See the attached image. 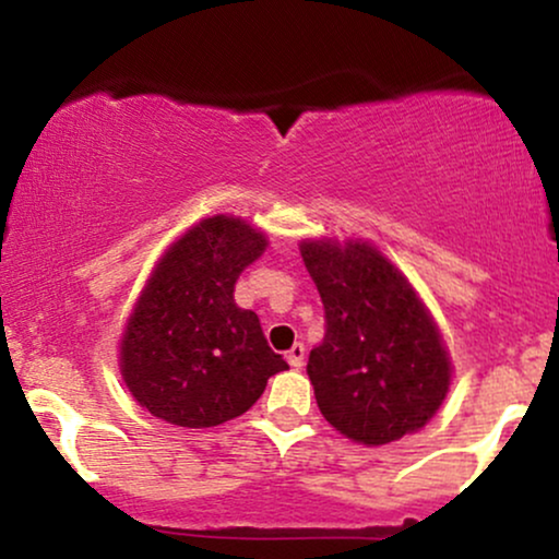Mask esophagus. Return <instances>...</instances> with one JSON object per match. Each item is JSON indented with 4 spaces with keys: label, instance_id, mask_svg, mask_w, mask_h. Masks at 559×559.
I'll return each instance as SVG.
<instances>
[{
    "label": "esophagus",
    "instance_id": "1",
    "mask_svg": "<svg viewBox=\"0 0 559 559\" xmlns=\"http://www.w3.org/2000/svg\"><path fill=\"white\" fill-rule=\"evenodd\" d=\"M305 355H307L305 344L297 342L292 346V349L286 352V360H288V365H292V368H301V365H305Z\"/></svg>",
    "mask_w": 559,
    "mask_h": 559
}]
</instances>
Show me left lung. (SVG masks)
<instances>
[{
  "label": "left lung",
  "mask_w": 559,
  "mask_h": 559,
  "mask_svg": "<svg viewBox=\"0 0 559 559\" xmlns=\"http://www.w3.org/2000/svg\"><path fill=\"white\" fill-rule=\"evenodd\" d=\"M325 310L307 360L323 418L381 447L426 426L449 389V357L431 316L391 262L360 241H301Z\"/></svg>",
  "instance_id": "left-lung-1"
}]
</instances>
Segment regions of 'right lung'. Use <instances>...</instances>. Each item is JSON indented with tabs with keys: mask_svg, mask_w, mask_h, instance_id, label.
<instances>
[{
	"mask_svg": "<svg viewBox=\"0 0 559 559\" xmlns=\"http://www.w3.org/2000/svg\"><path fill=\"white\" fill-rule=\"evenodd\" d=\"M265 243L243 221L217 215L165 252L120 344V370L141 407L173 426H221L288 368L260 318L234 301L236 278Z\"/></svg>",
	"mask_w": 559,
	"mask_h": 559,
	"instance_id": "obj_1",
	"label": "right lung"
}]
</instances>
